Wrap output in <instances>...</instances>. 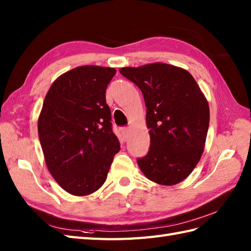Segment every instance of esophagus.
<instances>
[{
  "label": "esophagus",
  "instance_id": "esophagus-1",
  "mask_svg": "<svg viewBox=\"0 0 251 251\" xmlns=\"http://www.w3.org/2000/svg\"><path fill=\"white\" fill-rule=\"evenodd\" d=\"M121 133H122V135H124V137L126 138L127 133H129V127H122Z\"/></svg>",
  "mask_w": 251,
  "mask_h": 251
}]
</instances>
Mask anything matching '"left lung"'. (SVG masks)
<instances>
[{
    "label": "left lung",
    "mask_w": 251,
    "mask_h": 251,
    "mask_svg": "<svg viewBox=\"0 0 251 251\" xmlns=\"http://www.w3.org/2000/svg\"><path fill=\"white\" fill-rule=\"evenodd\" d=\"M141 89L146 105L150 147L137 164L149 180L172 186L191 174L204 151L209 107L188 71L166 63L122 68Z\"/></svg>",
    "instance_id": "1"
}]
</instances>
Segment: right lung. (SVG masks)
<instances>
[{"mask_svg":"<svg viewBox=\"0 0 251 251\" xmlns=\"http://www.w3.org/2000/svg\"><path fill=\"white\" fill-rule=\"evenodd\" d=\"M116 70L78 66L53 81L38 117V137L50 174L73 196L96 192L120 150L111 129L106 88Z\"/></svg>","mask_w":251,"mask_h":251,"instance_id":"1","label":"right lung"}]
</instances>
